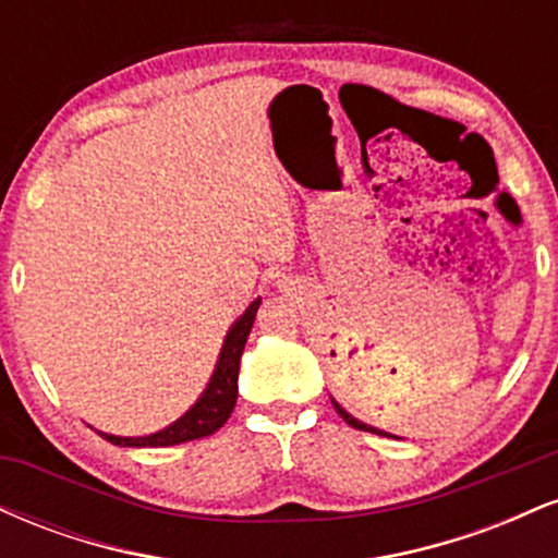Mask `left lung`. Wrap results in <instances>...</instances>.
Returning a JSON list of instances; mask_svg holds the SVG:
<instances>
[{
    "label": "left lung",
    "mask_w": 558,
    "mask_h": 558,
    "mask_svg": "<svg viewBox=\"0 0 558 558\" xmlns=\"http://www.w3.org/2000/svg\"><path fill=\"white\" fill-rule=\"evenodd\" d=\"M332 407H336V412H338V414H341V417L345 420V425L356 427V430H367V433H377V435H386V433L375 430V427L364 425V422H360V420H354V417H351V414H349V412H345V409H343V407H341V403H338V401H332Z\"/></svg>",
    "instance_id": "1"
}]
</instances>
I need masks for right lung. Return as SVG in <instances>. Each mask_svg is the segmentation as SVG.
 Returning <instances> with one entry per match:
<instances>
[{
  "instance_id": "1",
  "label": "right lung",
  "mask_w": 558,
  "mask_h": 558,
  "mask_svg": "<svg viewBox=\"0 0 558 558\" xmlns=\"http://www.w3.org/2000/svg\"><path fill=\"white\" fill-rule=\"evenodd\" d=\"M257 310H259V299L254 301V304L243 312V317L239 319V323L230 328L213 380H209V386L202 393V399H198L181 420L172 422L170 427H165V430H159L155 435H146V438H118V435L99 433L101 438H107L114 446L157 448V446L189 444V440L204 438V435H213L220 430V427L228 422L230 412H233L235 399H239L241 354H243V345H246L248 332H252Z\"/></svg>"
}]
</instances>
